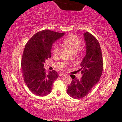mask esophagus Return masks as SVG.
<instances>
[{"mask_svg": "<svg viewBox=\"0 0 122 122\" xmlns=\"http://www.w3.org/2000/svg\"><path fill=\"white\" fill-rule=\"evenodd\" d=\"M66 74H65V73H60L59 74V76H65Z\"/></svg>", "mask_w": 122, "mask_h": 122, "instance_id": "esophagus-1", "label": "esophagus"}]
</instances>
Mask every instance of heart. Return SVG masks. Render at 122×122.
Listing matches in <instances>:
<instances>
[{"label": "heart", "instance_id": "1", "mask_svg": "<svg viewBox=\"0 0 122 122\" xmlns=\"http://www.w3.org/2000/svg\"><path fill=\"white\" fill-rule=\"evenodd\" d=\"M64 44L70 48L73 52L75 53L76 55H78L79 53V49L81 46V41L75 35H70L64 41ZM52 52L55 56L59 55L60 52V47L56 45H53L52 49Z\"/></svg>", "mask_w": 122, "mask_h": 122}]
</instances>
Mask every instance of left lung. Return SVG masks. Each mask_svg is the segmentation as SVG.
Wrapping results in <instances>:
<instances>
[{
	"label": "left lung",
	"mask_w": 122,
	"mask_h": 122,
	"mask_svg": "<svg viewBox=\"0 0 122 122\" xmlns=\"http://www.w3.org/2000/svg\"><path fill=\"white\" fill-rule=\"evenodd\" d=\"M86 45V55L81 62L82 77L80 80L74 75L68 86L67 94L74 99L86 96L100 80L103 72V57L100 44L97 39L88 32L84 34Z\"/></svg>",
	"instance_id": "8db88e82"
}]
</instances>
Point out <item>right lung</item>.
I'll return each mask as SVG.
<instances>
[{"label": "right lung", "instance_id": "add662e5", "mask_svg": "<svg viewBox=\"0 0 122 122\" xmlns=\"http://www.w3.org/2000/svg\"><path fill=\"white\" fill-rule=\"evenodd\" d=\"M65 33L45 30L37 32L26 43L21 61L24 81L32 93L44 97L51 92L54 80L58 76L56 71L46 73L45 60L51 57L52 46Z\"/></svg>", "mask_w": 122, "mask_h": 122}]
</instances>
